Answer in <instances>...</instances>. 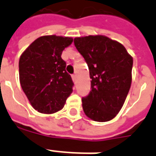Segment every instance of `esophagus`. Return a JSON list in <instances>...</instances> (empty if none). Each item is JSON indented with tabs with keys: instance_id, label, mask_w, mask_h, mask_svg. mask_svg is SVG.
<instances>
[{
	"instance_id": "esophagus-1",
	"label": "esophagus",
	"mask_w": 156,
	"mask_h": 156,
	"mask_svg": "<svg viewBox=\"0 0 156 156\" xmlns=\"http://www.w3.org/2000/svg\"><path fill=\"white\" fill-rule=\"evenodd\" d=\"M72 79H73V82H75V81H76V75H75V74H73V75H72Z\"/></svg>"
}]
</instances>
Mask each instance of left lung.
<instances>
[{
    "label": "left lung",
    "instance_id": "left-lung-1",
    "mask_svg": "<svg viewBox=\"0 0 156 156\" xmlns=\"http://www.w3.org/2000/svg\"><path fill=\"white\" fill-rule=\"evenodd\" d=\"M73 43L85 59L91 78V90L82 99L83 111L93 121H111L130 88L133 58L121 44L104 35L77 37Z\"/></svg>",
    "mask_w": 156,
    "mask_h": 156
}]
</instances>
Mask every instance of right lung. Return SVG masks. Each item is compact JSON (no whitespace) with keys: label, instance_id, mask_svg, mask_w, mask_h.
I'll list each match as a JSON object with an SVG mask.
<instances>
[{"label":"right lung","instance_id":"1","mask_svg":"<svg viewBox=\"0 0 156 156\" xmlns=\"http://www.w3.org/2000/svg\"><path fill=\"white\" fill-rule=\"evenodd\" d=\"M71 37L44 35L38 38L19 59V80L31 106L39 112L55 113L63 108L73 83L61 58L72 44Z\"/></svg>","mask_w":156,"mask_h":156}]
</instances>
